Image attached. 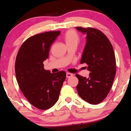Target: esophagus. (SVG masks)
Here are the masks:
<instances>
[{"label":"esophagus","mask_w":131,"mask_h":131,"mask_svg":"<svg viewBox=\"0 0 131 131\" xmlns=\"http://www.w3.org/2000/svg\"><path fill=\"white\" fill-rule=\"evenodd\" d=\"M73 74L72 73H69V72L66 73V77H67V78H70V77L73 76Z\"/></svg>","instance_id":"1"}]
</instances>
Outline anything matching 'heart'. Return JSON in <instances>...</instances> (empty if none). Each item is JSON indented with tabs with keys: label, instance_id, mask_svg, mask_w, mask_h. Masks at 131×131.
Masks as SVG:
<instances>
[{
	"label": "heart",
	"instance_id": "heart-1",
	"mask_svg": "<svg viewBox=\"0 0 131 131\" xmlns=\"http://www.w3.org/2000/svg\"><path fill=\"white\" fill-rule=\"evenodd\" d=\"M64 40L67 46L72 44L77 46L80 41V36L76 30L70 29L65 33L64 35Z\"/></svg>",
	"mask_w": 131,
	"mask_h": 131
}]
</instances>
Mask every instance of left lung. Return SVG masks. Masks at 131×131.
Returning a JSON list of instances; mask_svg holds the SVG:
<instances>
[{"label":"left lung","instance_id":"obj_1","mask_svg":"<svg viewBox=\"0 0 131 131\" xmlns=\"http://www.w3.org/2000/svg\"><path fill=\"white\" fill-rule=\"evenodd\" d=\"M87 34V43L81 59L90 70L89 78L76 74L79 79L77 90L82 99L92 105L102 102L112 87L116 73V61L113 48L107 36L93 28L77 27Z\"/></svg>","mask_w":131,"mask_h":131}]
</instances>
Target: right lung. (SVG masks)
Instances as JSON below:
<instances>
[{
    "instance_id": "add662e5",
    "label": "right lung",
    "mask_w": 131,
    "mask_h": 131,
    "mask_svg": "<svg viewBox=\"0 0 131 131\" xmlns=\"http://www.w3.org/2000/svg\"><path fill=\"white\" fill-rule=\"evenodd\" d=\"M61 34L49 31L29 37L17 53L15 71L17 83L30 104L40 110H47L58 100L66 79V72L51 73L44 68L51 46Z\"/></svg>"
}]
</instances>
